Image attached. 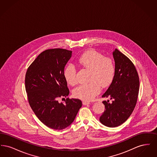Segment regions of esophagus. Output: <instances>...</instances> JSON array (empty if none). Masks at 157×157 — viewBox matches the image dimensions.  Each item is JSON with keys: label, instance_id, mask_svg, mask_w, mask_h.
I'll return each instance as SVG.
<instances>
[{"label": "esophagus", "instance_id": "34e87169", "mask_svg": "<svg viewBox=\"0 0 157 157\" xmlns=\"http://www.w3.org/2000/svg\"><path fill=\"white\" fill-rule=\"evenodd\" d=\"M82 104L84 105H86L90 104V102H88V101H83Z\"/></svg>", "mask_w": 157, "mask_h": 157}]
</instances>
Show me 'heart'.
<instances>
[{"mask_svg": "<svg viewBox=\"0 0 157 157\" xmlns=\"http://www.w3.org/2000/svg\"><path fill=\"white\" fill-rule=\"evenodd\" d=\"M78 64L88 71L89 82L81 85L73 91L75 97L84 101H90L101 91V86L105 88L113 82L115 76V66L109 58L95 51H88L83 53L78 59ZM64 76L67 83L74 85L77 82L76 69L73 65H68L64 71Z\"/></svg>", "mask_w": 157, "mask_h": 157, "instance_id": "b5f03b06", "label": "heart"}]
</instances>
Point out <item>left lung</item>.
<instances>
[{
    "mask_svg": "<svg viewBox=\"0 0 157 157\" xmlns=\"http://www.w3.org/2000/svg\"><path fill=\"white\" fill-rule=\"evenodd\" d=\"M115 64V76L108 89L102 96L111 97L104 101L105 111L100 122L105 126H120L130 117L136 104L140 89L137 71L132 61L117 49L112 53Z\"/></svg>",
    "mask_w": 157,
    "mask_h": 157,
    "instance_id": "8db88e82",
    "label": "left lung"
}]
</instances>
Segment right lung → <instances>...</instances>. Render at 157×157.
<instances>
[{
    "label": "right lung",
    "instance_id": "1",
    "mask_svg": "<svg viewBox=\"0 0 157 157\" xmlns=\"http://www.w3.org/2000/svg\"><path fill=\"white\" fill-rule=\"evenodd\" d=\"M72 51L56 48L40 53L28 68L25 89L30 107L38 119L49 128L61 130L69 126L82 106L78 99L59 98L69 94L64 69ZM63 99V98H62Z\"/></svg>",
    "mask_w": 157,
    "mask_h": 157
}]
</instances>
